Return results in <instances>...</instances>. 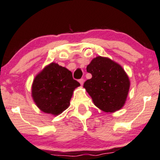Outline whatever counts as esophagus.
I'll list each match as a JSON object with an SVG mask.
<instances>
[{
	"instance_id": "esophagus-1",
	"label": "esophagus",
	"mask_w": 160,
	"mask_h": 160,
	"mask_svg": "<svg viewBox=\"0 0 160 160\" xmlns=\"http://www.w3.org/2000/svg\"><path fill=\"white\" fill-rule=\"evenodd\" d=\"M78 82H79V83L81 84V85H83V84H84V80L83 79V78H81V79H79V81H78Z\"/></svg>"
}]
</instances>
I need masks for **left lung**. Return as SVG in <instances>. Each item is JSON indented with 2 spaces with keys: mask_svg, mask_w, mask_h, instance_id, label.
<instances>
[{
  "mask_svg": "<svg viewBox=\"0 0 160 160\" xmlns=\"http://www.w3.org/2000/svg\"><path fill=\"white\" fill-rule=\"evenodd\" d=\"M92 78L84 88L97 107L106 112L119 110L125 104L130 81L119 64L107 57H97L87 67Z\"/></svg>",
  "mask_w": 160,
  "mask_h": 160,
  "instance_id": "8db88e82",
  "label": "left lung"
}]
</instances>
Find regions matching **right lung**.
<instances>
[{
	"label": "right lung",
	"mask_w": 160,
	"mask_h": 160,
	"mask_svg": "<svg viewBox=\"0 0 160 160\" xmlns=\"http://www.w3.org/2000/svg\"><path fill=\"white\" fill-rule=\"evenodd\" d=\"M79 86L69 70L52 62L34 78L32 95L41 111L58 115L68 109L73 90Z\"/></svg>",
	"instance_id": "1"
}]
</instances>
